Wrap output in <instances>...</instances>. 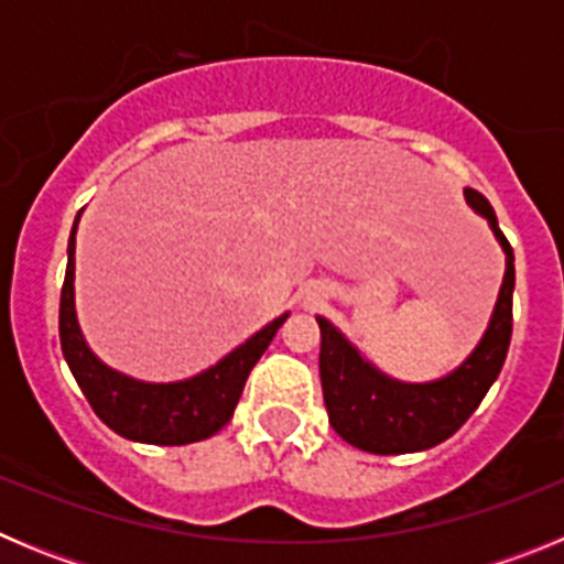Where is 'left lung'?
I'll return each mask as SVG.
<instances>
[{
    "label": "left lung",
    "mask_w": 564,
    "mask_h": 564,
    "mask_svg": "<svg viewBox=\"0 0 564 564\" xmlns=\"http://www.w3.org/2000/svg\"><path fill=\"white\" fill-rule=\"evenodd\" d=\"M471 212L488 223L506 253V273L495 311L475 350L455 370L432 381H401L376 367L344 336L330 318L316 316L322 330V392L336 435L372 455H410L432 449L455 435L480 406L497 381L511 344V299H514V251L497 226L491 203L475 188H463Z\"/></svg>",
    "instance_id": "1"
}]
</instances>
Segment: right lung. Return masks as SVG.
Returning <instances> with one entry per match:
<instances>
[{"instance_id": "add662e5", "label": "right lung", "mask_w": 564, "mask_h": 564, "mask_svg": "<svg viewBox=\"0 0 564 564\" xmlns=\"http://www.w3.org/2000/svg\"><path fill=\"white\" fill-rule=\"evenodd\" d=\"M78 212L67 242V273H64L62 305H58V338L69 372L87 395L89 406L109 430L134 443L152 446H186L206 441L231 421L248 372L262 358L276 330L291 313L268 322L262 330L237 344L228 356L181 381H141L93 352L78 325L76 311V231Z\"/></svg>"}]
</instances>
